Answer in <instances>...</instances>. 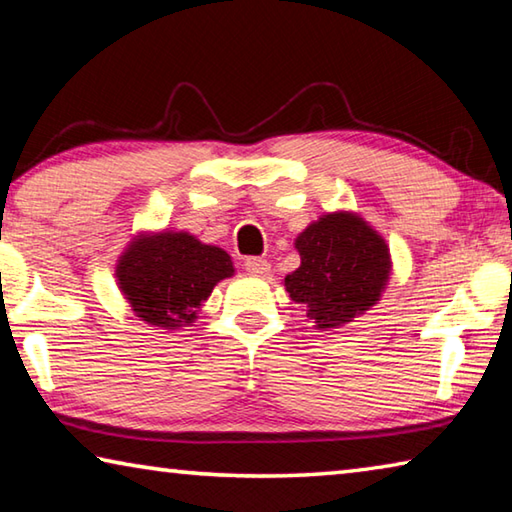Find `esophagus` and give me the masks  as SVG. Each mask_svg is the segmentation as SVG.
<instances>
[{
  "mask_svg": "<svg viewBox=\"0 0 512 512\" xmlns=\"http://www.w3.org/2000/svg\"><path fill=\"white\" fill-rule=\"evenodd\" d=\"M244 268H246L250 275L262 277V275H266L268 271H271V264H268L266 259H262V257H246Z\"/></svg>",
  "mask_w": 512,
  "mask_h": 512,
  "instance_id": "obj_1",
  "label": "esophagus"
}]
</instances>
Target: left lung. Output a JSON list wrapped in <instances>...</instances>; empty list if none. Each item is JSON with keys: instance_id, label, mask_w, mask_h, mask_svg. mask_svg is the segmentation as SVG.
<instances>
[{"instance_id": "left-lung-1", "label": "left lung", "mask_w": 512, "mask_h": 512, "mask_svg": "<svg viewBox=\"0 0 512 512\" xmlns=\"http://www.w3.org/2000/svg\"><path fill=\"white\" fill-rule=\"evenodd\" d=\"M300 266L284 277L318 329L341 327L377 305L391 275L386 241L352 212L320 216L296 239Z\"/></svg>"}]
</instances>
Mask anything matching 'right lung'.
Instances as JSON below:
<instances>
[{"label":"right lung","instance_id":"right-lung-1","mask_svg":"<svg viewBox=\"0 0 512 512\" xmlns=\"http://www.w3.org/2000/svg\"><path fill=\"white\" fill-rule=\"evenodd\" d=\"M235 273L225 250L201 244L189 232H160L131 241L119 257V289L149 325H189L216 282Z\"/></svg>","mask_w":512,"mask_h":512}]
</instances>
